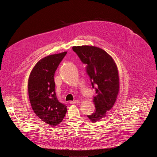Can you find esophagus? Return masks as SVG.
I'll list each match as a JSON object with an SVG mask.
<instances>
[{
	"instance_id": "34e87169",
	"label": "esophagus",
	"mask_w": 157,
	"mask_h": 157,
	"mask_svg": "<svg viewBox=\"0 0 157 157\" xmlns=\"http://www.w3.org/2000/svg\"><path fill=\"white\" fill-rule=\"evenodd\" d=\"M70 104H78V103H79V101H70Z\"/></svg>"
}]
</instances>
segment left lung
I'll use <instances>...</instances> for the list:
<instances>
[{"label": "left lung", "mask_w": 157, "mask_h": 157, "mask_svg": "<svg viewBox=\"0 0 157 157\" xmlns=\"http://www.w3.org/2000/svg\"><path fill=\"white\" fill-rule=\"evenodd\" d=\"M82 63L96 95L93 97L96 110L88 118L96 122L108 113L116 102L119 91V79L117 66L107 53L93 46L73 47Z\"/></svg>", "instance_id": "left-lung-1"}]
</instances>
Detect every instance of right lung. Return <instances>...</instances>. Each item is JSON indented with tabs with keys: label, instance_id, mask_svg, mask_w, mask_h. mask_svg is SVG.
<instances>
[{
	"label": "right lung",
	"instance_id": "add662e5",
	"mask_svg": "<svg viewBox=\"0 0 157 157\" xmlns=\"http://www.w3.org/2000/svg\"><path fill=\"white\" fill-rule=\"evenodd\" d=\"M67 52L52 55L40 60L29 79L28 91L35 114L42 121L56 126L63 119L66 105L59 102L55 93V73Z\"/></svg>",
	"mask_w": 157,
	"mask_h": 157
}]
</instances>
